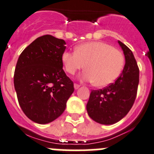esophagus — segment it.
<instances>
[{
  "mask_svg": "<svg viewBox=\"0 0 154 154\" xmlns=\"http://www.w3.org/2000/svg\"><path fill=\"white\" fill-rule=\"evenodd\" d=\"M80 87V84H74V89H75V90H77V89L79 88V87Z\"/></svg>",
  "mask_w": 154,
  "mask_h": 154,
  "instance_id": "esophagus-1",
  "label": "esophagus"
}]
</instances>
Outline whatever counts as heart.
Wrapping results in <instances>:
<instances>
[{
  "label": "heart",
  "instance_id": "obj_1",
  "mask_svg": "<svg viewBox=\"0 0 154 154\" xmlns=\"http://www.w3.org/2000/svg\"><path fill=\"white\" fill-rule=\"evenodd\" d=\"M61 61L66 71L71 75L85 65L83 78L103 87L112 84L120 76L125 65V56L108 43L90 42L76 47L75 52H63Z\"/></svg>",
  "mask_w": 154,
  "mask_h": 154
}]
</instances>
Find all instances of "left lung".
I'll return each instance as SVG.
<instances>
[{"label":"left lung","instance_id":"left-lung-1","mask_svg":"<svg viewBox=\"0 0 154 154\" xmlns=\"http://www.w3.org/2000/svg\"><path fill=\"white\" fill-rule=\"evenodd\" d=\"M125 57L122 73L115 83L100 90H93L87 104L89 116L102 125L118 122L128 113L137 97L139 68L133 53L119 41Z\"/></svg>","mask_w":154,"mask_h":154}]
</instances>
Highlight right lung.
Wrapping results in <instances>:
<instances>
[{
	"instance_id": "1",
	"label": "right lung",
	"mask_w": 154,
	"mask_h": 154,
	"mask_svg": "<svg viewBox=\"0 0 154 154\" xmlns=\"http://www.w3.org/2000/svg\"><path fill=\"white\" fill-rule=\"evenodd\" d=\"M64 40L51 35L37 38L23 51L14 72V87L24 114L47 124L59 117L74 92V83L63 70Z\"/></svg>"
}]
</instances>
